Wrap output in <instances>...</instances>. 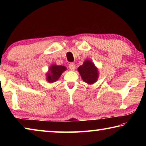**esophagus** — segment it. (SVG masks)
<instances>
[{
  "label": "esophagus",
  "mask_w": 146,
  "mask_h": 146,
  "mask_svg": "<svg viewBox=\"0 0 146 146\" xmlns=\"http://www.w3.org/2000/svg\"><path fill=\"white\" fill-rule=\"evenodd\" d=\"M69 68L70 69V70L71 71H74L75 69V65L73 62H71L70 64H69Z\"/></svg>",
  "instance_id": "obj_1"
}]
</instances>
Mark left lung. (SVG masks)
I'll return each instance as SVG.
<instances>
[{
  "label": "left lung",
  "instance_id": "8db88e82",
  "mask_svg": "<svg viewBox=\"0 0 146 146\" xmlns=\"http://www.w3.org/2000/svg\"><path fill=\"white\" fill-rule=\"evenodd\" d=\"M78 71L82 80L88 84H93L98 80V69L90 60H86L84 62L82 65L78 68Z\"/></svg>",
  "mask_w": 146,
  "mask_h": 146
}]
</instances>
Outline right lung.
Segmentation results:
<instances>
[{
    "mask_svg": "<svg viewBox=\"0 0 146 146\" xmlns=\"http://www.w3.org/2000/svg\"><path fill=\"white\" fill-rule=\"evenodd\" d=\"M65 66L53 64L49 67L48 72L46 73V80L49 83L55 82L58 80L62 73L66 70Z\"/></svg>",
    "mask_w": 146,
    "mask_h": 146,
    "instance_id": "right-lung-1",
    "label": "right lung"
}]
</instances>
